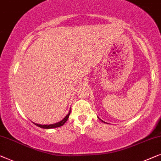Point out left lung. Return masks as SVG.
Segmentation results:
<instances>
[{"label": "left lung", "mask_w": 161, "mask_h": 161, "mask_svg": "<svg viewBox=\"0 0 161 161\" xmlns=\"http://www.w3.org/2000/svg\"><path fill=\"white\" fill-rule=\"evenodd\" d=\"M101 121H102V122H103V120H101ZM103 123H104V122H103Z\"/></svg>", "instance_id": "8db88e82"}]
</instances>
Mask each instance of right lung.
Instances as JSON below:
<instances>
[{
  "label": "right lung",
  "mask_w": 161,
  "mask_h": 161,
  "mask_svg": "<svg viewBox=\"0 0 161 161\" xmlns=\"http://www.w3.org/2000/svg\"><path fill=\"white\" fill-rule=\"evenodd\" d=\"M70 113H71V110L69 111V114H68L66 116H65L64 118L62 119V120H61L60 122H58V123H57L52 124V125H39V124H36V123H34V124L36 125H37L38 127H40V128H45V129H50V128H58V127H60V126L64 125V123L68 120V119H69Z\"/></svg>",
  "instance_id": "1"
}]
</instances>
